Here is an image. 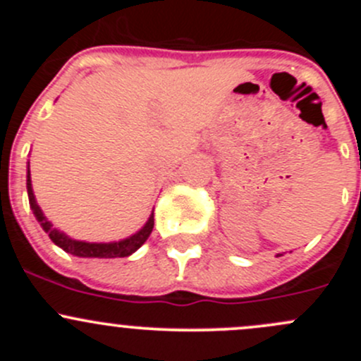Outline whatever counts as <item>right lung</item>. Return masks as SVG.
Masks as SVG:
<instances>
[{
    "label": "right lung",
    "instance_id": "add662e5",
    "mask_svg": "<svg viewBox=\"0 0 361 361\" xmlns=\"http://www.w3.org/2000/svg\"><path fill=\"white\" fill-rule=\"evenodd\" d=\"M27 195H29V204H31V209L35 213L36 220L39 221V225L43 227V231L49 234V238L56 243L57 246H61L64 251L68 253L76 255V257H96V258H118V257H129L133 255L134 251L137 248H141L145 241L150 238L152 231H154V213H152L150 220L147 221L143 228H141L137 234L130 235L129 239H123V241L118 243H82V241H75V239H69L66 234L59 232L57 228L52 227L49 220L43 216L42 209L35 201V194H32V188H31V176H29V171H27Z\"/></svg>",
    "mask_w": 361,
    "mask_h": 361
}]
</instances>
